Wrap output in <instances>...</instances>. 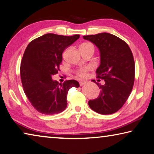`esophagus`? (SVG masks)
I'll return each instance as SVG.
<instances>
[{
	"instance_id": "1",
	"label": "esophagus",
	"mask_w": 154,
	"mask_h": 154,
	"mask_svg": "<svg viewBox=\"0 0 154 154\" xmlns=\"http://www.w3.org/2000/svg\"><path fill=\"white\" fill-rule=\"evenodd\" d=\"M87 83V82L86 81H81V82H80V86H82V85H84L85 84H86Z\"/></svg>"
}]
</instances>
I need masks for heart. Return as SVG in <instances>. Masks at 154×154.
Masks as SVG:
<instances>
[{"mask_svg": "<svg viewBox=\"0 0 154 154\" xmlns=\"http://www.w3.org/2000/svg\"><path fill=\"white\" fill-rule=\"evenodd\" d=\"M81 46H93V45L91 44V43H84L82 44ZM91 69V67L90 66H85V67H82L81 68H80L79 69H78L76 71V74L78 76H79L80 78H85L87 76V72L89 71V70Z\"/></svg>", "mask_w": 154, "mask_h": 154, "instance_id": "1", "label": "heart"}]
</instances>
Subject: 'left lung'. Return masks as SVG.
Returning <instances> with one entry per match:
<instances>
[{
    "label": "left lung",
    "mask_w": 154,
    "mask_h": 154,
    "mask_svg": "<svg viewBox=\"0 0 154 154\" xmlns=\"http://www.w3.org/2000/svg\"><path fill=\"white\" fill-rule=\"evenodd\" d=\"M100 50V65L96 69L97 78L104 80L97 98L89 101L95 112L110 115L118 111L126 102L134 82V57L128 45L115 35L102 32L83 36ZM91 81L95 82V80Z\"/></svg>",
    "instance_id": "1"
}]
</instances>
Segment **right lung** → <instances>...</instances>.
Here are the masks:
<instances>
[{
	"label": "right lung",
	"mask_w": 154,
	"mask_h": 154,
	"mask_svg": "<svg viewBox=\"0 0 154 154\" xmlns=\"http://www.w3.org/2000/svg\"><path fill=\"white\" fill-rule=\"evenodd\" d=\"M80 37L47 33L28 45L20 65L24 91L37 111L55 115L66 108L68 91L79 87V82L69 80L63 84L52 79L59 70L62 53Z\"/></svg>",
	"instance_id": "obj_1"
}]
</instances>
